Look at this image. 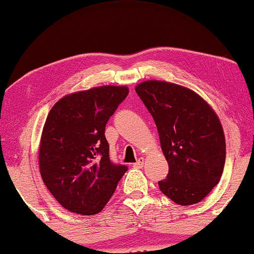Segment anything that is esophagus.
I'll use <instances>...</instances> for the list:
<instances>
[{
  "label": "esophagus",
  "mask_w": 254,
  "mask_h": 254,
  "mask_svg": "<svg viewBox=\"0 0 254 254\" xmlns=\"http://www.w3.org/2000/svg\"><path fill=\"white\" fill-rule=\"evenodd\" d=\"M144 158L143 157H141V158H138V161L135 163L134 164V166L135 168H142V166H143V164H144Z\"/></svg>",
  "instance_id": "obj_1"
}]
</instances>
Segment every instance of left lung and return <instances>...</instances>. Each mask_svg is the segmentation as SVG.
<instances>
[{"label": "left lung", "instance_id": "1", "mask_svg": "<svg viewBox=\"0 0 254 254\" xmlns=\"http://www.w3.org/2000/svg\"><path fill=\"white\" fill-rule=\"evenodd\" d=\"M157 127L168 178L162 193L180 206L202 201L220 182L225 162V137L213 107L193 90L149 79L135 86Z\"/></svg>", "mask_w": 254, "mask_h": 254}]
</instances>
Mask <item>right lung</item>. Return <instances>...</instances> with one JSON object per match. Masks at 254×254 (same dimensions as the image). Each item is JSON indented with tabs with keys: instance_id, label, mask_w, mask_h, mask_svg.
<instances>
[{
	"instance_id": "add662e5",
	"label": "right lung",
	"mask_w": 254,
	"mask_h": 254,
	"mask_svg": "<svg viewBox=\"0 0 254 254\" xmlns=\"http://www.w3.org/2000/svg\"><path fill=\"white\" fill-rule=\"evenodd\" d=\"M128 91L126 85L76 91L48 113L38 152L40 175L52 195L71 213L102 211L127 171V166L110 162L105 126Z\"/></svg>"
}]
</instances>
